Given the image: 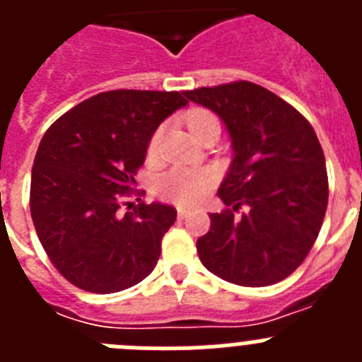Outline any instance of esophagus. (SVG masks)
Returning a JSON list of instances; mask_svg holds the SVG:
<instances>
[{
  "label": "esophagus",
  "mask_w": 362,
  "mask_h": 362,
  "mask_svg": "<svg viewBox=\"0 0 362 362\" xmlns=\"http://www.w3.org/2000/svg\"><path fill=\"white\" fill-rule=\"evenodd\" d=\"M188 214H190V210L185 209V206H177V217H179V219H185Z\"/></svg>",
  "instance_id": "obj_1"
}]
</instances>
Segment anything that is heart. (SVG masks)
Wrapping results in <instances>:
<instances>
[{
    "label": "heart",
    "instance_id": "1",
    "mask_svg": "<svg viewBox=\"0 0 362 362\" xmlns=\"http://www.w3.org/2000/svg\"><path fill=\"white\" fill-rule=\"evenodd\" d=\"M217 123L216 116L206 110H192L187 116V124L192 134L197 130ZM161 132H156L150 139L148 152L158 150ZM214 185V172L210 170H188V168H174L158 179V192L166 199L179 204H196L210 192Z\"/></svg>",
    "mask_w": 362,
    "mask_h": 362
}]
</instances>
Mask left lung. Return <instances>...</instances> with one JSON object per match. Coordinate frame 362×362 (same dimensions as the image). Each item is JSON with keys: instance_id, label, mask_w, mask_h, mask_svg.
Here are the masks:
<instances>
[{"instance_id": "8db88e82", "label": "left lung", "mask_w": 362, "mask_h": 362, "mask_svg": "<svg viewBox=\"0 0 362 362\" xmlns=\"http://www.w3.org/2000/svg\"><path fill=\"white\" fill-rule=\"evenodd\" d=\"M216 112L232 139L233 159L197 239L201 263L241 286H268L297 270L321 230L328 204L325 153L312 124L284 99L250 81L185 92ZM245 204L247 212H233Z\"/></svg>"}]
</instances>
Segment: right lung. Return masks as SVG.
<instances>
[{"label":"right lung","mask_w":362,"mask_h":362,"mask_svg":"<svg viewBox=\"0 0 362 362\" xmlns=\"http://www.w3.org/2000/svg\"><path fill=\"white\" fill-rule=\"evenodd\" d=\"M187 105L179 92H101L45 132L32 166L30 214L45 252L74 286L121 292L156 268L177 212L163 203L127 214L119 206L153 132Z\"/></svg>","instance_id":"1"}]
</instances>
